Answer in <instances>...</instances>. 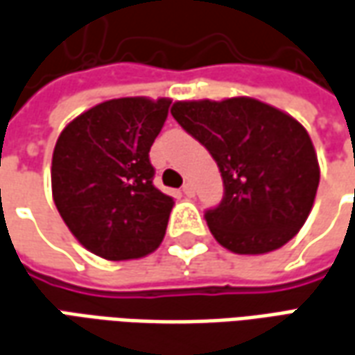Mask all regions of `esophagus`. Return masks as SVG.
Segmentation results:
<instances>
[{
  "mask_svg": "<svg viewBox=\"0 0 355 355\" xmlns=\"http://www.w3.org/2000/svg\"><path fill=\"white\" fill-rule=\"evenodd\" d=\"M182 192H184L188 198H192V196H194V192H196V190H194V187H192L190 182H187V184L182 187Z\"/></svg>",
  "mask_w": 355,
  "mask_h": 355,
  "instance_id": "obj_1",
  "label": "esophagus"
}]
</instances>
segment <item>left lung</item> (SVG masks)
<instances>
[{
	"instance_id": "obj_1",
	"label": "left lung",
	"mask_w": 355,
	"mask_h": 355,
	"mask_svg": "<svg viewBox=\"0 0 355 355\" xmlns=\"http://www.w3.org/2000/svg\"><path fill=\"white\" fill-rule=\"evenodd\" d=\"M171 114L218 163L225 194L206 221L221 247L266 254L307 221L320 168L307 130L250 96L177 101Z\"/></svg>"
}]
</instances>
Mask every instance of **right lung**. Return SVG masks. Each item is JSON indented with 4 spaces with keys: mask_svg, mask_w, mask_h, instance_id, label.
I'll use <instances>...</instances> for the list:
<instances>
[{
    "mask_svg": "<svg viewBox=\"0 0 355 355\" xmlns=\"http://www.w3.org/2000/svg\"><path fill=\"white\" fill-rule=\"evenodd\" d=\"M171 98L122 96L67 124L52 155V198L73 237L107 260L147 257L165 237L173 198L153 187L149 149Z\"/></svg>",
    "mask_w": 355,
    "mask_h": 355,
    "instance_id": "right-lung-1",
    "label": "right lung"
}]
</instances>
